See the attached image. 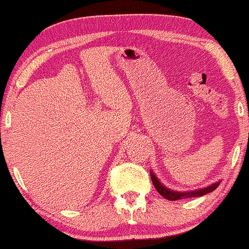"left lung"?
Masks as SVG:
<instances>
[{
	"mask_svg": "<svg viewBox=\"0 0 249 249\" xmlns=\"http://www.w3.org/2000/svg\"><path fill=\"white\" fill-rule=\"evenodd\" d=\"M151 178H152V182H153L155 189L158 190V193L168 200H178V199H183V198H190V197L203 196V195H206V194L211 193V191H213L214 189H217V187L219 185V182H215V183L209 185V187H206V188H203V189L187 191V193H181V191H174V190L168 189L167 187H164V185L161 183L160 181H159L157 176L154 175L153 172H151Z\"/></svg>",
	"mask_w": 249,
	"mask_h": 249,
	"instance_id": "left-lung-1",
	"label": "left lung"
}]
</instances>
